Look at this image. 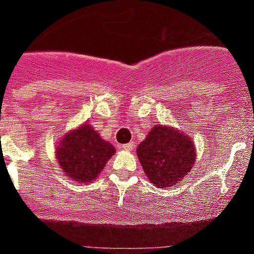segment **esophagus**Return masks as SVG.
I'll return each mask as SVG.
<instances>
[{"instance_id": "1", "label": "esophagus", "mask_w": 254, "mask_h": 254, "mask_svg": "<svg viewBox=\"0 0 254 254\" xmlns=\"http://www.w3.org/2000/svg\"><path fill=\"white\" fill-rule=\"evenodd\" d=\"M134 146H135V142L131 141V142H129V143H125V145H122V146H120V147H122L123 150L131 151L132 148H134Z\"/></svg>"}]
</instances>
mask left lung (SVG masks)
<instances>
[{"mask_svg":"<svg viewBox=\"0 0 254 254\" xmlns=\"http://www.w3.org/2000/svg\"><path fill=\"white\" fill-rule=\"evenodd\" d=\"M137 157L151 183L160 188L173 187L191 170L195 148L187 135L156 125L137 146Z\"/></svg>","mask_w":254,"mask_h":254,"instance_id":"8db88e82","label":"left lung"}]
</instances>
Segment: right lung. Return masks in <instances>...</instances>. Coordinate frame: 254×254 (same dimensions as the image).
Listing matches in <instances>:
<instances>
[{"instance_id": "obj_1", "label": "right lung", "mask_w": 254, "mask_h": 254, "mask_svg": "<svg viewBox=\"0 0 254 254\" xmlns=\"http://www.w3.org/2000/svg\"><path fill=\"white\" fill-rule=\"evenodd\" d=\"M115 148L101 139L98 132L88 124L65 135L56 148V158L65 175L78 183L97 178Z\"/></svg>"}]
</instances>
